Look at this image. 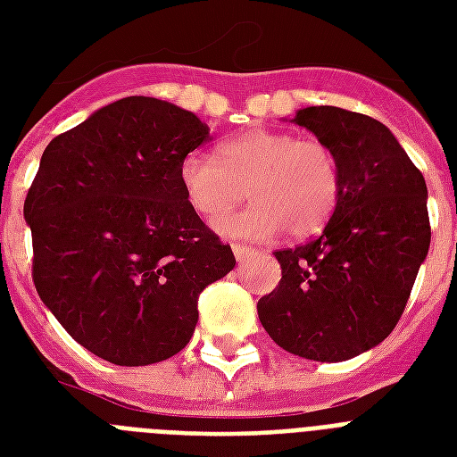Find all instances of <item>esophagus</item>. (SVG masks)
I'll return each instance as SVG.
<instances>
[{
	"instance_id": "obj_1",
	"label": "esophagus",
	"mask_w": 457,
	"mask_h": 457,
	"mask_svg": "<svg viewBox=\"0 0 457 457\" xmlns=\"http://www.w3.org/2000/svg\"><path fill=\"white\" fill-rule=\"evenodd\" d=\"M232 253H235V258L239 263H244V261H249V258L253 256V249L244 246V244H232Z\"/></svg>"
}]
</instances>
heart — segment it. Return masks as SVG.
Here are the masks:
<instances>
[{
    "mask_svg": "<svg viewBox=\"0 0 457 457\" xmlns=\"http://www.w3.org/2000/svg\"><path fill=\"white\" fill-rule=\"evenodd\" d=\"M187 204L206 222L220 220L249 194L246 211L218 225L225 237L303 239L325 228L341 199L339 161L318 139L249 130L222 142L218 158L189 154L179 165Z\"/></svg>",
    "mask_w": 457,
    "mask_h": 457,
    "instance_id": "b5f03b06",
    "label": "heart"
}]
</instances>
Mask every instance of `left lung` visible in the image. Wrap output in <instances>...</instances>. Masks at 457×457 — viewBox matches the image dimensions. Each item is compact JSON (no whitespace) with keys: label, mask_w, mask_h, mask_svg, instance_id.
I'll use <instances>...</instances> for the list:
<instances>
[{"label":"left lung","mask_w":457,"mask_h":457,"mask_svg":"<svg viewBox=\"0 0 457 457\" xmlns=\"http://www.w3.org/2000/svg\"><path fill=\"white\" fill-rule=\"evenodd\" d=\"M339 161L341 199L325 229L275 251L282 279L258 301L270 339L289 353L339 362L382 344L429 251L427 185L386 125L337 106L299 109Z\"/></svg>","instance_id":"8db88e82"}]
</instances>
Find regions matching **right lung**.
<instances>
[{"label": "right lung", "instance_id": "obj_1", "mask_svg": "<svg viewBox=\"0 0 457 457\" xmlns=\"http://www.w3.org/2000/svg\"><path fill=\"white\" fill-rule=\"evenodd\" d=\"M208 139L192 111L125 96L46 145L25 196L32 279L80 346L125 368L179 353L196 301L235 256L185 199L179 165Z\"/></svg>", "mask_w": 457, "mask_h": 457}]
</instances>
